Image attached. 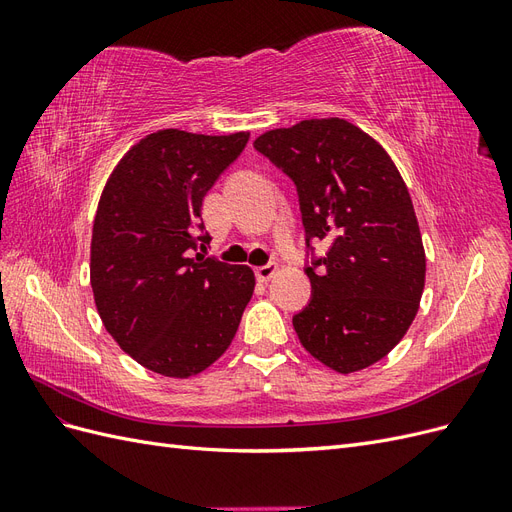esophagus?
<instances>
[{
    "label": "esophagus",
    "mask_w": 512,
    "mask_h": 512,
    "mask_svg": "<svg viewBox=\"0 0 512 512\" xmlns=\"http://www.w3.org/2000/svg\"><path fill=\"white\" fill-rule=\"evenodd\" d=\"M275 273H277L275 262H269V265H265V267H256L258 282H269Z\"/></svg>",
    "instance_id": "1"
}]
</instances>
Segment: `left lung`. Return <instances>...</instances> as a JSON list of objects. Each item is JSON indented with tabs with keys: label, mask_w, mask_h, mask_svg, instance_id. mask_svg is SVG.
I'll use <instances>...</instances> for the list:
<instances>
[{
	"label": "left lung",
	"mask_w": 512,
	"mask_h": 512,
	"mask_svg": "<svg viewBox=\"0 0 512 512\" xmlns=\"http://www.w3.org/2000/svg\"><path fill=\"white\" fill-rule=\"evenodd\" d=\"M254 147L297 185L307 247L329 243L305 269L312 301L292 318L303 348L337 374L378 363L410 329L425 288V247L397 166L339 117L269 130Z\"/></svg>",
	"instance_id": "left-lung-1"
}]
</instances>
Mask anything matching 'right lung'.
Listing matches in <instances>:
<instances>
[{
    "label": "right lung",
    "instance_id": "obj_1",
    "mask_svg": "<svg viewBox=\"0 0 512 512\" xmlns=\"http://www.w3.org/2000/svg\"><path fill=\"white\" fill-rule=\"evenodd\" d=\"M250 132L160 130L108 177L91 235L89 277L104 329L136 363L168 378L205 371L228 350L254 271L196 254L200 209Z\"/></svg>",
    "mask_w": 512,
    "mask_h": 512
}]
</instances>
